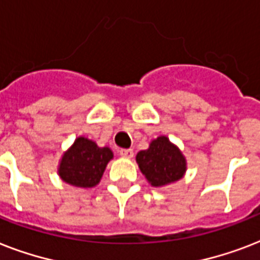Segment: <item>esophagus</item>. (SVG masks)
<instances>
[{
  "label": "esophagus",
  "instance_id": "obj_1",
  "mask_svg": "<svg viewBox=\"0 0 260 260\" xmlns=\"http://www.w3.org/2000/svg\"><path fill=\"white\" fill-rule=\"evenodd\" d=\"M120 155H121L122 158L131 159L132 156H134V151L132 150H120Z\"/></svg>",
  "mask_w": 260,
  "mask_h": 260
}]
</instances>
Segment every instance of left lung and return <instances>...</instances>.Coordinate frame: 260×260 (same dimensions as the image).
I'll return each instance as SVG.
<instances>
[{
	"label": "left lung",
	"mask_w": 260,
	"mask_h": 260,
	"mask_svg": "<svg viewBox=\"0 0 260 260\" xmlns=\"http://www.w3.org/2000/svg\"><path fill=\"white\" fill-rule=\"evenodd\" d=\"M136 162L151 186L163 187L185 177L187 163L185 155L167 136L151 140L147 150L139 151Z\"/></svg>",
	"instance_id": "1"
}]
</instances>
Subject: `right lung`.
I'll return each mask as SVG.
<instances>
[{
    "label": "right lung",
    "mask_w": 260,
    "mask_h": 260,
    "mask_svg": "<svg viewBox=\"0 0 260 260\" xmlns=\"http://www.w3.org/2000/svg\"><path fill=\"white\" fill-rule=\"evenodd\" d=\"M112 159L113 152L109 147H98L93 140L79 136L59 160V178L75 187H94Z\"/></svg>",
    "instance_id": "1"
}]
</instances>
